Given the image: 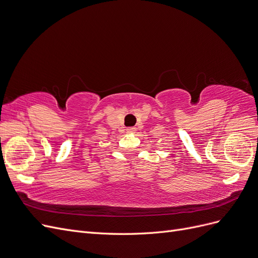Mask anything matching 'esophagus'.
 <instances>
[{"label": "esophagus", "mask_w": 258, "mask_h": 258, "mask_svg": "<svg viewBox=\"0 0 258 258\" xmlns=\"http://www.w3.org/2000/svg\"><path fill=\"white\" fill-rule=\"evenodd\" d=\"M126 132L128 133V134H133V133L136 132V127H128V128H126Z\"/></svg>", "instance_id": "1"}]
</instances>
